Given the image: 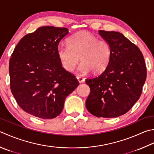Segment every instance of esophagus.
<instances>
[{"label": "esophagus", "mask_w": 154, "mask_h": 154, "mask_svg": "<svg viewBox=\"0 0 154 154\" xmlns=\"http://www.w3.org/2000/svg\"><path fill=\"white\" fill-rule=\"evenodd\" d=\"M77 79L79 83H83L84 81H85V79H84V78L79 76H77Z\"/></svg>", "instance_id": "1"}]
</instances>
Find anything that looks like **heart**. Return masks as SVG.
Listing matches in <instances>:
<instances>
[{"instance_id": "heart-1", "label": "heart", "mask_w": 154, "mask_h": 154, "mask_svg": "<svg viewBox=\"0 0 154 154\" xmlns=\"http://www.w3.org/2000/svg\"><path fill=\"white\" fill-rule=\"evenodd\" d=\"M57 55L66 71H73L79 62V71L93 74L102 73L107 67L111 57L109 43L87 32H79L68 39V45H59Z\"/></svg>"}]
</instances>
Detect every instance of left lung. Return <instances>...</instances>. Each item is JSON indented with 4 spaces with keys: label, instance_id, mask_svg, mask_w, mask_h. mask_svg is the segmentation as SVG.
Returning a JSON list of instances; mask_svg holds the SVG:
<instances>
[{
    "label": "left lung",
    "instance_id": "left-lung-1",
    "mask_svg": "<svg viewBox=\"0 0 154 154\" xmlns=\"http://www.w3.org/2000/svg\"><path fill=\"white\" fill-rule=\"evenodd\" d=\"M109 43L110 62L97 77L86 79L91 91L85 105L92 115L111 118L130 110L140 97L147 76L142 53L119 32L99 31Z\"/></svg>",
    "mask_w": 154,
    "mask_h": 154
}]
</instances>
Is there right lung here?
Segmentation results:
<instances>
[{
    "label": "right lung",
    "instance_id": "add662e5",
    "mask_svg": "<svg viewBox=\"0 0 154 154\" xmlns=\"http://www.w3.org/2000/svg\"><path fill=\"white\" fill-rule=\"evenodd\" d=\"M68 29L39 27L20 39L9 61L11 92L26 113L53 119L63 111L65 98L79 85L62 67L57 48Z\"/></svg>",
    "mask_w": 154,
    "mask_h": 154
}]
</instances>
